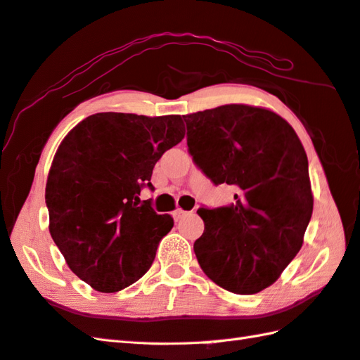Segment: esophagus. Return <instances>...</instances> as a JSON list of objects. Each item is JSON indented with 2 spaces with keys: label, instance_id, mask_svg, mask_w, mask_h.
Segmentation results:
<instances>
[{
  "label": "esophagus",
  "instance_id": "esophagus-1",
  "mask_svg": "<svg viewBox=\"0 0 360 360\" xmlns=\"http://www.w3.org/2000/svg\"><path fill=\"white\" fill-rule=\"evenodd\" d=\"M186 214H187L186 210H182V209H176L174 212H173V218H174V220H181V218L184 217Z\"/></svg>",
  "mask_w": 360,
  "mask_h": 360
}]
</instances>
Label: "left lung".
<instances>
[{
    "mask_svg": "<svg viewBox=\"0 0 360 360\" xmlns=\"http://www.w3.org/2000/svg\"><path fill=\"white\" fill-rule=\"evenodd\" d=\"M187 146L207 178L232 186L234 202L200 207L193 243L202 271L240 295L276 281L302 246L312 217L309 164L297 132L271 110L245 104L184 115Z\"/></svg>",
    "mask_w": 360,
    "mask_h": 360,
    "instance_id": "obj_1",
    "label": "left lung"
}]
</instances>
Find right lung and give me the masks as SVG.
<instances>
[{
    "label": "right lung",
    "mask_w": 360,
    "mask_h": 360,
    "mask_svg": "<svg viewBox=\"0 0 360 360\" xmlns=\"http://www.w3.org/2000/svg\"><path fill=\"white\" fill-rule=\"evenodd\" d=\"M184 139L181 115L103 112L62 140L48 174L49 234L77 278L114 293L150 270L173 218L140 202L167 150Z\"/></svg>",
    "instance_id": "obj_1"
}]
</instances>
